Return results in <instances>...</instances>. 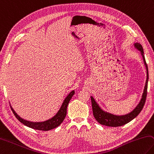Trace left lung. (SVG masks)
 Segmentation results:
<instances>
[{
  "label": "left lung",
  "mask_w": 154,
  "mask_h": 154,
  "mask_svg": "<svg viewBox=\"0 0 154 154\" xmlns=\"http://www.w3.org/2000/svg\"><path fill=\"white\" fill-rule=\"evenodd\" d=\"M134 47L140 51L141 54L143 57V63L146 68L147 71V79L146 82H145V84L144 87L143 92L142 94L141 98L139 101L137 106L133 109V110L131 112L124 114V115H116V114H113L112 113L106 112L104 110L100 107V106L97 104V102L95 100L93 97L91 96V105H92V110H93V114L94 118L96 119V121L99 122L100 124L108 126V127H121V126H123L124 125L128 123L130 121H132L135 117L137 116L138 114L140 113V112L142 110L143 108V106L145 104V100H146L147 96V83H148V79H149V75H148V67L145 61V58L144 57V52L143 48L141 44L138 42L134 43Z\"/></svg>",
  "instance_id": "obj_1"
}]
</instances>
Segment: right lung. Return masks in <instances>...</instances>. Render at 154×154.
Wrapping results in <instances>:
<instances>
[{"label":"right lung","instance_id":"right-lung-1","mask_svg":"<svg viewBox=\"0 0 154 154\" xmlns=\"http://www.w3.org/2000/svg\"><path fill=\"white\" fill-rule=\"evenodd\" d=\"M74 94L75 90H72L68 94V96L65 97V100H64L63 104L61 105L59 110L57 112V113L54 116H52L51 119H49L48 120H46V121H44L42 122H32L27 121V120L21 118L20 116L18 115L17 113L14 110V109L13 108L12 106H11V104L10 106L14 115L15 116L16 118L22 124H23L24 125L27 126V127L33 128V129L35 130L45 131H50L58 127V126L62 123L63 121H64V119H65L66 115V108H67L70 100L71 99V97L73 96Z\"/></svg>","mask_w":154,"mask_h":154}]
</instances>
